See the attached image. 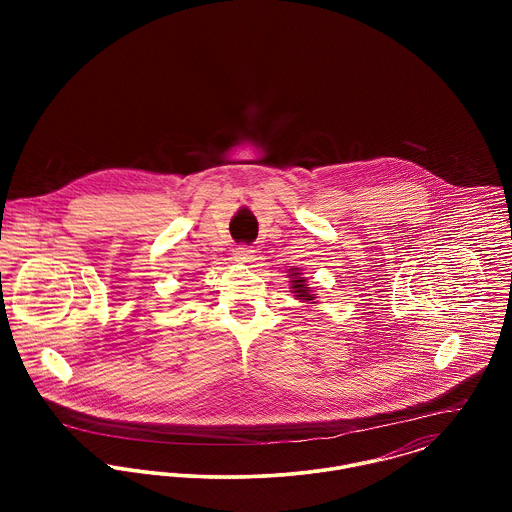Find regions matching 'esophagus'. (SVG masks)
<instances>
[{"mask_svg":"<svg viewBox=\"0 0 512 512\" xmlns=\"http://www.w3.org/2000/svg\"><path fill=\"white\" fill-rule=\"evenodd\" d=\"M234 258H236L238 262H252L254 250H252L250 246H236V248H234Z\"/></svg>","mask_w":512,"mask_h":512,"instance_id":"obj_1","label":"esophagus"}]
</instances>
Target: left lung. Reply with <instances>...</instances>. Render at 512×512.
I'll list each match as a JSON object with an SVG mask.
<instances>
[{
    "label": "left lung",
    "mask_w": 512,
    "mask_h": 512,
    "mask_svg": "<svg viewBox=\"0 0 512 512\" xmlns=\"http://www.w3.org/2000/svg\"><path fill=\"white\" fill-rule=\"evenodd\" d=\"M290 276H292V293H295V297H297V299H303V301H311L315 293H311V288H309L307 280L301 278L299 268H292V270H290Z\"/></svg>",
    "instance_id": "8db88e82"
}]
</instances>
